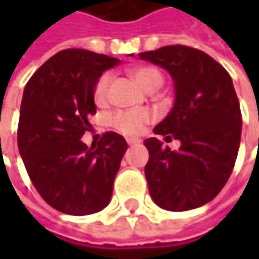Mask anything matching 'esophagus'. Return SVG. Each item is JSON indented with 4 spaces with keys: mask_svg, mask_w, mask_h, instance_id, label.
Instances as JSON below:
<instances>
[{
    "mask_svg": "<svg viewBox=\"0 0 259 259\" xmlns=\"http://www.w3.org/2000/svg\"><path fill=\"white\" fill-rule=\"evenodd\" d=\"M126 143L130 145H135V144H140L141 143V140H138V138H128L126 140Z\"/></svg>",
    "mask_w": 259,
    "mask_h": 259,
    "instance_id": "obj_1",
    "label": "esophagus"
}]
</instances>
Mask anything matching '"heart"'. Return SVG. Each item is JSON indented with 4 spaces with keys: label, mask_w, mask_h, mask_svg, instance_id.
Returning a JSON list of instances; mask_svg holds the SVG:
<instances>
[{
    "label": "heart",
    "mask_w": 259,
    "mask_h": 259,
    "mask_svg": "<svg viewBox=\"0 0 259 259\" xmlns=\"http://www.w3.org/2000/svg\"><path fill=\"white\" fill-rule=\"evenodd\" d=\"M133 76L140 85L147 91H155L163 85V75L153 66H140L133 70ZM112 80V75L105 72L99 76L94 86V101L96 105H105L108 101V91ZM153 115L147 109H126L116 111L109 116V125L125 137H135L141 134L145 125L150 124Z\"/></svg>",
    "instance_id": "obj_1"
}]
</instances>
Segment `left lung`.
<instances>
[{
	"instance_id": "left-lung-1",
	"label": "left lung",
	"mask_w": 259,
	"mask_h": 259,
	"mask_svg": "<svg viewBox=\"0 0 259 259\" xmlns=\"http://www.w3.org/2000/svg\"><path fill=\"white\" fill-rule=\"evenodd\" d=\"M138 56L173 77L174 106L154 134L182 143L179 151H171L155 137L144 141L150 194L171 212L203 206L224 189L239 150L242 118L232 79L214 59L189 46H165Z\"/></svg>"
}]
</instances>
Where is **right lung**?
<instances>
[{
    "instance_id": "1",
    "label": "right lung",
    "mask_w": 259,
    "mask_h": 259,
    "mask_svg": "<svg viewBox=\"0 0 259 259\" xmlns=\"http://www.w3.org/2000/svg\"><path fill=\"white\" fill-rule=\"evenodd\" d=\"M118 63L106 55L66 49L40 66L25 85L18 150L35 190L62 213H95L111 200L128 144L112 131L91 148L80 138L96 114V80Z\"/></svg>"
}]
</instances>
